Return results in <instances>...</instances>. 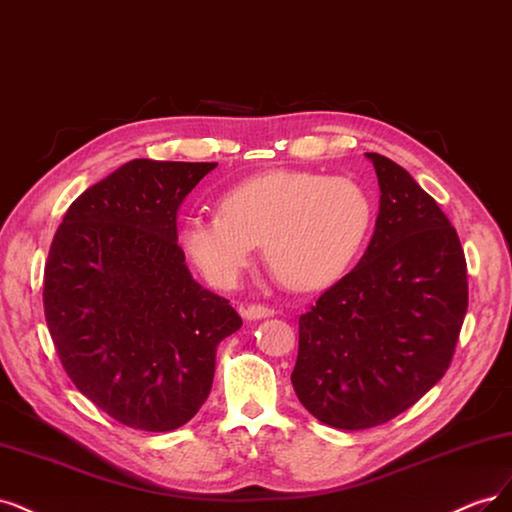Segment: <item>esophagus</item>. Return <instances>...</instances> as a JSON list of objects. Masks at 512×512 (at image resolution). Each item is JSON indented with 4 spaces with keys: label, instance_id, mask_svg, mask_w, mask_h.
<instances>
[{
    "label": "esophagus",
    "instance_id": "34e87169",
    "mask_svg": "<svg viewBox=\"0 0 512 512\" xmlns=\"http://www.w3.org/2000/svg\"><path fill=\"white\" fill-rule=\"evenodd\" d=\"M274 315V308L270 306H263V304H251L249 308L244 310V317L249 321H257V319H266Z\"/></svg>",
    "mask_w": 512,
    "mask_h": 512
}]
</instances>
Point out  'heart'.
Here are the masks:
<instances>
[{"label": "heart", "mask_w": 512, "mask_h": 512, "mask_svg": "<svg viewBox=\"0 0 512 512\" xmlns=\"http://www.w3.org/2000/svg\"><path fill=\"white\" fill-rule=\"evenodd\" d=\"M372 225V202L355 180L315 172H268L229 189L221 212H193L180 242L217 287H234L257 244L293 289H319L355 259Z\"/></svg>", "instance_id": "b5f03b06"}]
</instances>
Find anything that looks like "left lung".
I'll return each instance as SVG.
<instances>
[{
  "label": "left lung",
  "mask_w": 512,
  "mask_h": 512,
  "mask_svg": "<svg viewBox=\"0 0 512 512\" xmlns=\"http://www.w3.org/2000/svg\"><path fill=\"white\" fill-rule=\"evenodd\" d=\"M381 187L357 266L300 315L291 383L321 423L368 430L419 402L449 370L468 310L455 227L402 166L366 153Z\"/></svg>",
  "instance_id": "left-lung-1"
}]
</instances>
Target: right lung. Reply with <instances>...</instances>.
Wrapping results in <instances>:
<instances>
[{"instance_id": "right-lung-1", "label": "right lung", "mask_w": 512, "mask_h": 512, "mask_svg": "<svg viewBox=\"0 0 512 512\" xmlns=\"http://www.w3.org/2000/svg\"><path fill=\"white\" fill-rule=\"evenodd\" d=\"M217 163L134 159L72 202L44 266V317L65 374L108 417L170 432L206 402L217 346L242 319L202 289L178 210Z\"/></svg>"}]
</instances>
